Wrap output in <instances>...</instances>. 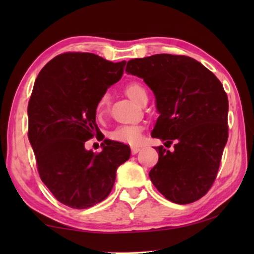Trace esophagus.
<instances>
[{
  "label": "esophagus",
  "mask_w": 254,
  "mask_h": 254,
  "mask_svg": "<svg viewBox=\"0 0 254 254\" xmlns=\"http://www.w3.org/2000/svg\"><path fill=\"white\" fill-rule=\"evenodd\" d=\"M141 150V147H132L131 148V151H132V154H136L137 152H139Z\"/></svg>",
  "instance_id": "1"
}]
</instances>
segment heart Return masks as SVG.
Listing matches in <instances>:
<instances>
[{"label":"heart","mask_w":254,"mask_h":254,"mask_svg":"<svg viewBox=\"0 0 254 254\" xmlns=\"http://www.w3.org/2000/svg\"><path fill=\"white\" fill-rule=\"evenodd\" d=\"M126 94L133 102L139 103L141 97L147 94V91L140 83H130L127 85ZM109 103V94L105 93L98 98L96 103L97 114H102ZM111 139L118 142L128 143V144H139L142 140V127L139 124H130V126H122L115 128L111 132Z\"/></svg>","instance_id":"b5f03b06"}]
</instances>
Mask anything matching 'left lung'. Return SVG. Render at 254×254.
<instances>
[{
    "label": "left lung",
    "instance_id": "obj_1",
    "mask_svg": "<svg viewBox=\"0 0 254 254\" xmlns=\"http://www.w3.org/2000/svg\"><path fill=\"white\" fill-rule=\"evenodd\" d=\"M126 71L142 78L156 97L159 118L152 137L160 145L149 177L167 199L190 204L212 187L227 142L229 101L212 71L187 56L168 54L131 59Z\"/></svg>",
    "mask_w": 254,
    "mask_h": 254
}]
</instances>
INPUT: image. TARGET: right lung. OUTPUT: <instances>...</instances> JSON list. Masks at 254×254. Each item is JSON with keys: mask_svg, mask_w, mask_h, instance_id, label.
<instances>
[{"mask_svg": "<svg viewBox=\"0 0 254 254\" xmlns=\"http://www.w3.org/2000/svg\"><path fill=\"white\" fill-rule=\"evenodd\" d=\"M127 62L66 53L51 59L34 81L28 105L29 141L44 184L60 203L84 209L104 200L130 148L104 140L102 151L85 149L98 133L96 103L121 79Z\"/></svg>", "mask_w": 254, "mask_h": 254, "instance_id": "right-lung-1", "label": "right lung"}]
</instances>
